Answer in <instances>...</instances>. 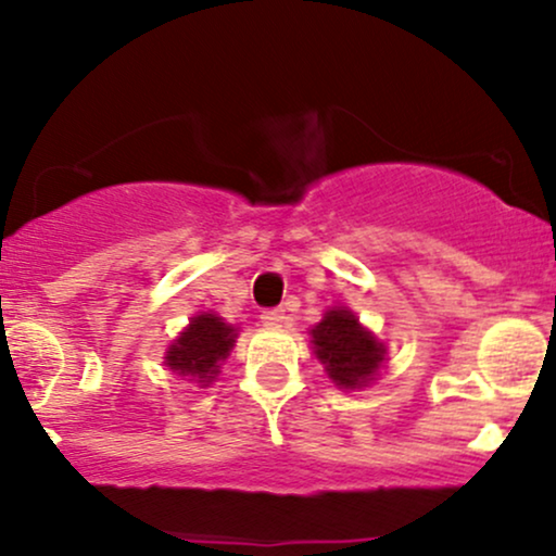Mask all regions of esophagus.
I'll use <instances>...</instances> for the list:
<instances>
[{
	"mask_svg": "<svg viewBox=\"0 0 556 556\" xmlns=\"http://www.w3.org/2000/svg\"><path fill=\"white\" fill-rule=\"evenodd\" d=\"M261 321H264L266 327H279V324L285 321V311L282 308H266L264 314H261Z\"/></svg>",
	"mask_w": 556,
	"mask_h": 556,
	"instance_id": "esophagus-1",
	"label": "esophagus"
}]
</instances>
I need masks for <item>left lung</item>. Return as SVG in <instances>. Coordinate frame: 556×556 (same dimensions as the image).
Masks as SVG:
<instances>
[{"label": "left lung", "mask_w": 556, "mask_h": 556, "mask_svg": "<svg viewBox=\"0 0 556 556\" xmlns=\"http://www.w3.org/2000/svg\"><path fill=\"white\" fill-rule=\"evenodd\" d=\"M311 334L318 361L327 366L334 384L344 389L368 384L379 363L384 361V344L376 342L371 331L361 327L353 311H329L324 321L311 329Z\"/></svg>", "instance_id": "left-lung-1"}]
</instances>
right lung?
Segmentation results:
<instances>
[{
	"instance_id": "right-lung-1",
	"label": "right lung",
	"mask_w": 556,
	"mask_h": 556,
	"mask_svg": "<svg viewBox=\"0 0 556 556\" xmlns=\"http://www.w3.org/2000/svg\"><path fill=\"white\" fill-rule=\"evenodd\" d=\"M235 329L227 327L219 316H195L180 334V340L169 348L167 366L180 376L212 381L214 374L219 371V363L229 355Z\"/></svg>"
}]
</instances>
